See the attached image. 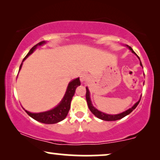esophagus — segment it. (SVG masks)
I'll use <instances>...</instances> for the list:
<instances>
[{
	"label": "esophagus",
	"instance_id": "34e87169",
	"mask_svg": "<svg viewBox=\"0 0 160 160\" xmlns=\"http://www.w3.org/2000/svg\"><path fill=\"white\" fill-rule=\"evenodd\" d=\"M88 79H89L88 75H87V74H85V73L82 74V75H81V76H80V80L82 83L83 82H86Z\"/></svg>",
	"mask_w": 160,
	"mask_h": 160
}]
</instances>
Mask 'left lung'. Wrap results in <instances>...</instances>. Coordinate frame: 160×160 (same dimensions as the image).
Returning <instances> with one entry per match:
<instances>
[{"label": "left lung", "mask_w": 160, "mask_h": 160, "mask_svg": "<svg viewBox=\"0 0 160 160\" xmlns=\"http://www.w3.org/2000/svg\"><path fill=\"white\" fill-rule=\"evenodd\" d=\"M129 49H130L131 51H132V53H134L135 54V52L133 51L132 48H131L130 47H128ZM137 55V54H136ZM138 58H139V57L137 55ZM140 60V58H139ZM140 64H141V65L142 66V63L141 62H140ZM86 89H87V92H86V99H87V105H88V107L89 108V110H90V111L92 113H93L94 115L95 116V117H97L98 118H99V119H102V120H105V121H116V120H119V119H122V118L126 117L127 115H128L129 113H130L132 111L134 110V109L136 108L138 105L140 100H141V99H140L136 103H135L134 106H133L132 108H129L128 110H127L125 111H124V112H122L121 113H119V114H115V115H111V114H107V113H105L103 112H101V111H98V109H96L95 107H94L92 106V102H91V100H90V97H89V89L87 87H86Z\"/></svg>", "instance_id": "1"}]
</instances>
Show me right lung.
<instances>
[{
    "instance_id": "add662e5",
    "label": "right lung",
    "mask_w": 160,
    "mask_h": 160,
    "mask_svg": "<svg viewBox=\"0 0 160 160\" xmlns=\"http://www.w3.org/2000/svg\"><path fill=\"white\" fill-rule=\"evenodd\" d=\"M46 43V41H43L37 43L36 45H35L33 47H32V49L30 50V52H28V54L25 57V58L23 59L22 62L28 58L30 54H31L35 49H36L38 46H41ZM22 63L20 65L19 67V71H20ZM81 82L79 80V78H76L71 81V82L68 84V86L67 87L66 92H65L64 97H63L62 100H61V102L55 108H54L52 110H49L48 111H45V112H41V113H31L29 111H26V113L30 116V117H32V119H34L36 121L40 122L41 123L44 124H55L58 122L62 121L67 117L68 111L71 108V102L73 96L75 94V91L76 87L80 86Z\"/></svg>"
}]
</instances>
